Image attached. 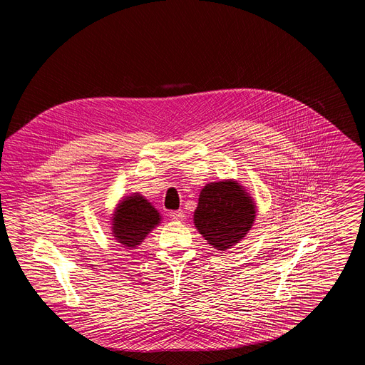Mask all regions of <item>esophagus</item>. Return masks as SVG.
Wrapping results in <instances>:
<instances>
[{"label":"esophagus","instance_id":"obj_1","mask_svg":"<svg viewBox=\"0 0 365 365\" xmlns=\"http://www.w3.org/2000/svg\"><path fill=\"white\" fill-rule=\"evenodd\" d=\"M169 217L173 220V221H182L185 218V212L183 211H170L169 212Z\"/></svg>","mask_w":365,"mask_h":365}]
</instances>
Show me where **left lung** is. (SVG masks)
I'll list each match as a JSON object with an SVG mask.
<instances>
[{"label": "left lung", "mask_w": 365, "mask_h": 365, "mask_svg": "<svg viewBox=\"0 0 365 365\" xmlns=\"http://www.w3.org/2000/svg\"><path fill=\"white\" fill-rule=\"evenodd\" d=\"M255 218V206L241 185L225 180L207 183L199 195L195 225L207 244L225 251L240 242Z\"/></svg>", "instance_id": "left-lung-1"}]
</instances>
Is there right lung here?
Returning a JSON list of instances; mask_svg holds the SVG:
<instances>
[{
	"mask_svg": "<svg viewBox=\"0 0 365 365\" xmlns=\"http://www.w3.org/2000/svg\"><path fill=\"white\" fill-rule=\"evenodd\" d=\"M160 222L159 212L141 195L121 200L113 217V234L124 247L134 248Z\"/></svg>",
	"mask_w": 365,
	"mask_h": 365,
	"instance_id": "add662e5",
	"label": "right lung"
}]
</instances>
